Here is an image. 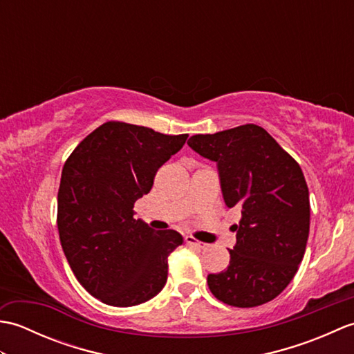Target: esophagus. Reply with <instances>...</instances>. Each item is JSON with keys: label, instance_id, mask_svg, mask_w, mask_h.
Masks as SVG:
<instances>
[{"label": "esophagus", "instance_id": "1", "mask_svg": "<svg viewBox=\"0 0 354 354\" xmlns=\"http://www.w3.org/2000/svg\"><path fill=\"white\" fill-rule=\"evenodd\" d=\"M185 243L187 245H192V246H196V248H199V250H205V248H207L205 243L199 242V240H196L193 236H187L185 237Z\"/></svg>", "mask_w": 354, "mask_h": 354}]
</instances>
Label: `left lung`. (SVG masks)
I'll use <instances>...</instances> for the list:
<instances>
[{"instance_id":"1","label":"left lung","mask_w":354,"mask_h":354,"mask_svg":"<svg viewBox=\"0 0 354 354\" xmlns=\"http://www.w3.org/2000/svg\"><path fill=\"white\" fill-rule=\"evenodd\" d=\"M189 146L217 162L223 201L242 208L230 265L207 277L219 301L257 307L295 277L310 228L309 189L299 164L257 124L193 135Z\"/></svg>"}]
</instances>
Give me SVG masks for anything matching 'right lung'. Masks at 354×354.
<instances>
[{
	"mask_svg": "<svg viewBox=\"0 0 354 354\" xmlns=\"http://www.w3.org/2000/svg\"><path fill=\"white\" fill-rule=\"evenodd\" d=\"M187 137L108 122L65 161L57 192L59 239L77 281L102 303L137 306L167 281V257L183 245V236L133 219V204L150 192L156 170Z\"/></svg>",
	"mask_w": 354,
	"mask_h": 354,
	"instance_id": "1",
	"label": "right lung"
}]
</instances>
